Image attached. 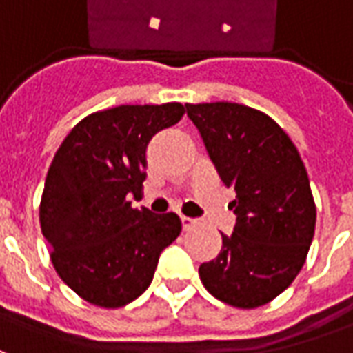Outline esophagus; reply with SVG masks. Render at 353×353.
Segmentation results:
<instances>
[{"label": "esophagus", "instance_id": "34e87169", "mask_svg": "<svg viewBox=\"0 0 353 353\" xmlns=\"http://www.w3.org/2000/svg\"><path fill=\"white\" fill-rule=\"evenodd\" d=\"M199 219H192V217H185V215H181V227H183V230H191L194 229V227H199Z\"/></svg>", "mask_w": 353, "mask_h": 353}]
</instances>
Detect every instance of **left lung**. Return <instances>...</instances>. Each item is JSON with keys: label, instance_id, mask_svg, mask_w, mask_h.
I'll list each match as a JSON object with an SVG mask.
<instances>
[{"label": "left lung", "instance_id": "8db88e82", "mask_svg": "<svg viewBox=\"0 0 353 353\" xmlns=\"http://www.w3.org/2000/svg\"><path fill=\"white\" fill-rule=\"evenodd\" d=\"M219 177L234 191V232L199 268L221 303L252 310L268 304L301 272L316 202L301 154L276 121L242 103H185Z\"/></svg>", "mask_w": 353, "mask_h": 353}]
</instances>
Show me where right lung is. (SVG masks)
<instances>
[{
  "label": "right lung",
  "mask_w": 353,
  "mask_h": 353,
  "mask_svg": "<svg viewBox=\"0 0 353 353\" xmlns=\"http://www.w3.org/2000/svg\"><path fill=\"white\" fill-rule=\"evenodd\" d=\"M185 115L177 101L119 105L75 124L50 162L39 221L58 276L87 303L121 308L153 280L159 255L181 232L176 214L134 210L149 141Z\"/></svg>",
  "instance_id": "add662e5"
}]
</instances>
